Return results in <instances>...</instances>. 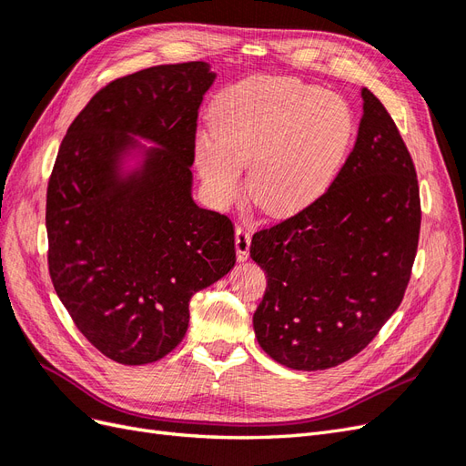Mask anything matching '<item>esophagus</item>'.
I'll return each instance as SVG.
<instances>
[{
    "label": "esophagus",
    "instance_id": "esophagus-1",
    "mask_svg": "<svg viewBox=\"0 0 466 466\" xmlns=\"http://www.w3.org/2000/svg\"><path fill=\"white\" fill-rule=\"evenodd\" d=\"M250 231L237 228L235 229V247H237V258L245 262L248 258V248H250Z\"/></svg>",
    "mask_w": 466,
    "mask_h": 466
}]
</instances>
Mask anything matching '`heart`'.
<instances>
[{
    "label": "heart",
    "instance_id": "obj_1",
    "mask_svg": "<svg viewBox=\"0 0 466 466\" xmlns=\"http://www.w3.org/2000/svg\"><path fill=\"white\" fill-rule=\"evenodd\" d=\"M344 98L289 77L258 76L218 95L211 132L194 144L209 200L229 206L248 165V194L264 214L289 218L324 196L354 142Z\"/></svg>",
    "mask_w": 466,
    "mask_h": 466
}]
</instances>
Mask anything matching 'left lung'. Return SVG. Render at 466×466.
<instances>
[{"label": "left lung", "mask_w": 466, "mask_h": 466, "mask_svg": "<svg viewBox=\"0 0 466 466\" xmlns=\"http://www.w3.org/2000/svg\"><path fill=\"white\" fill-rule=\"evenodd\" d=\"M356 146L313 206L252 235L268 278L252 317L268 356L289 370L336 368L397 311L420 237L416 168L383 103L361 89Z\"/></svg>", "instance_id": "obj_1"}]
</instances>
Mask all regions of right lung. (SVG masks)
I'll list each match as a JSON object with an SVG mask.
<instances>
[{"instance_id": "1", "label": "right lung", "mask_w": 466, "mask_h": 466, "mask_svg": "<svg viewBox=\"0 0 466 466\" xmlns=\"http://www.w3.org/2000/svg\"><path fill=\"white\" fill-rule=\"evenodd\" d=\"M214 81L206 62L115 79L62 139L46 194L50 278L112 361L165 358L187 334L192 295L235 266L231 219L192 200L196 120Z\"/></svg>"}]
</instances>
